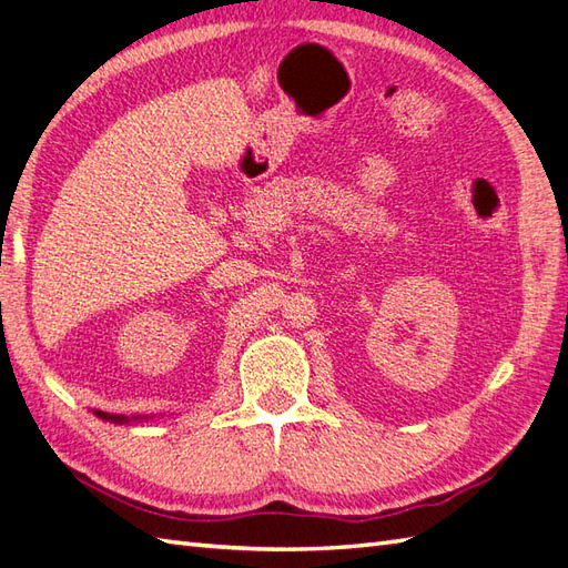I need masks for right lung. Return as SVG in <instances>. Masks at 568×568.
I'll return each mask as SVG.
<instances>
[{
    "instance_id": "obj_1",
    "label": "right lung",
    "mask_w": 568,
    "mask_h": 568,
    "mask_svg": "<svg viewBox=\"0 0 568 568\" xmlns=\"http://www.w3.org/2000/svg\"><path fill=\"white\" fill-rule=\"evenodd\" d=\"M98 417H103V419H118V423H122V419H124V417H120V415H118V417H110L108 413H98Z\"/></svg>"
}]
</instances>
